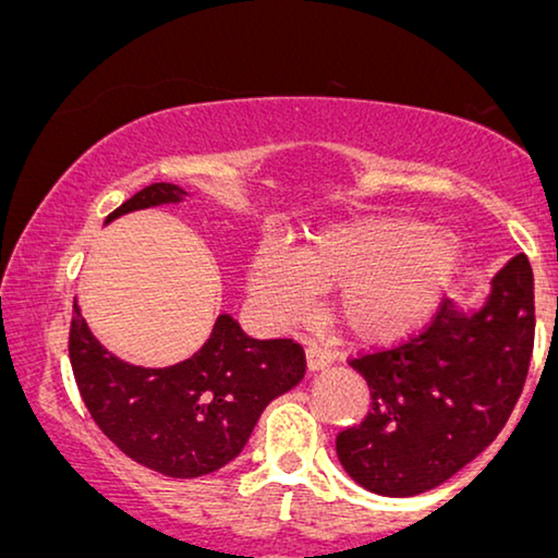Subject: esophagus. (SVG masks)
<instances>
[{"instance_id": "obj_1", "label": "esophagus", "mask_w": 558, "mask_h": 558, "mask_svg": "<svg viewBox=\"0 0 558 558\" xmlns=\"http://www.w3.org/2000/svg\"><path fill=\"white\" fill-rule=\"evenodd\" d=\"M335 357V350L325 342H310V347H306V365H310V369H322L332 365Z\"/></svg>"}]
</instances>
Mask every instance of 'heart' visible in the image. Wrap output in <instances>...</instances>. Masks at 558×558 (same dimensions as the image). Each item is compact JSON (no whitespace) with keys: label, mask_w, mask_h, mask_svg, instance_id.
<instances>
[{"label":"heart","mask_w":558,"mask_h":558,"mask_svg":"<svg viewBox=\"0 0 558 558\" xmlns=\"http://www.w3.org/2000/svg\"><path fill=\"white\" fill-rule=\"evenodd\" d=\"M453 233L410 219H357L329 226L294 252L262 244L248 266V292L274 322L302 319L317 289L337 292V314L354 337L385 342L413 329L460 269Z\"/></svg>","instance_id":"obj_1"}]
</instances>
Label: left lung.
<instances>
[{"label":"left lung","mask_w":558,"mask_h":558,"mask_svg":"<svg viewBox=\"0 0 558 558\" xmlns=\"http://www.w3.org/2000/svg\"><path fill=\"white\" fill-rule=\"evenodd\" d=\"M534 332V271L515 254L481 312L460 314L440 299L420 332L354 354L347 362L365 377L369 410L339 430V463L379 496L440 486L504 430L526 385Z\"/></svg>","instance_id":"1"}]
</instances>
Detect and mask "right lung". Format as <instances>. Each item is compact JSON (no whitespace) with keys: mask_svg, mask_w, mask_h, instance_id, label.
Returning a JSON list of instances; mask_svg holds the SVG:
<instances>
[{"mask_svg":"<svg viewBox=\"0 0 558 558\" xmlns=\"http://www.w3.org/2000/svg\"><path fill=\"white\" fill-rule=\"evenodd\" d=\"M173 183H150L108 216L181 201ZM70 365L95 425L128 458L168 478H198L241 453L274 398L304 377V347L292 337L254 339L229 314L179 365L135 367L105 350L75 306Z\"/></svg>","mask_w":558,"mask_h":558,"instance_id":"add662e5","label":"right lung"}]
</instances>
